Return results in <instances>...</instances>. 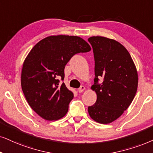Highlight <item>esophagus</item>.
<instances>
[{
    "label": "esophagus",
    "mask_w": 153,
    "mask_h": 153,
    "mask_svg": "<svg viewBox=\"0 0 153 153\" xmlns=\"http://www.w3.org/2000/svg\"><path fill=\"white\" fill-rule=\"evenodd\" d=\"M85 87L83 86V85H82V86H80V88H78V91L79 92H80V93H81V92H82L83 91L85 90Z\"/></svg>",
    "instance_id": "esophagus-1"
}]
</instances>
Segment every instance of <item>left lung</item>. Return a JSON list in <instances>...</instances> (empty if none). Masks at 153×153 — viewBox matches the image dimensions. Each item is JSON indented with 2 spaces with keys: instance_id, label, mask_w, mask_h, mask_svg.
I'll list each match as a JSON object with an SVG mask.
<instances>
[{
  "instance_id": "obj_1",
  "label": "left lung",
  "mask_w": 153,
  "mask_h": 153,
  "mask_svg": "<svg viewBox=\"0 0 153 153\" xmlns=\"http://www.w3.org/2000/svg\"><path fill=\"white\" fill-rule=\"evenodd\" d=\"M94 58V85L97 101L88 107L94 121L107 124L121 117L132 102L138 88V73L127 49L119 42L103 36H91ZM103 82L99 83V79Z\"/></svg>"
}]
</instances>
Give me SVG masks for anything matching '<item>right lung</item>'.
Masks as SVG:
<instances>
[{
  "instance_id": "1",
  "label": "right lung",
  "mask_w": 153,
  "mask_h": 153,
  "mask_svg": "<svg viewBox=\"0 0 153 153\" xmlns=\"http://www.w3.org/2000/svg\"><path fill=\"white\" fill-rule=\"evenodd\" d=\"M91 50L77 36H50L32 48L23 63L21 85L28 104L39 116L48 121L66 114L73 93L65 83L64 68L75 54Z\"/></svg>"
}]
</instances>
